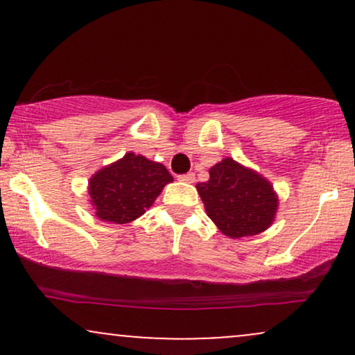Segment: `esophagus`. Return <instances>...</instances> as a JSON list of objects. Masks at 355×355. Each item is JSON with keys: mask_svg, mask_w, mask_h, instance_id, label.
Wrapping results in <instances>:
<instances>
[{"mask_svg": "<svg viewBox=\"0 0 355 355\" xmlns=\"http://www.w3.org/2000/svg\"><path fill=\"white\" fill-rule=\"evenodd\" d=\"M178 180L187 182V183H193L195 182V173L193 172H189V173L178 175Z\"/></svg>", "mask_w": 355, "mask_h": 355, "instance_id": "1", "label": "esophagus"}]
</instances>
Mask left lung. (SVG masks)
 Returning <instances> with one entry per match:
<instances>
[{
    "label": "left lung",
    "mask_w": 355,
    "mask_h": 355,
    "mask_svg": "<svg viewBox=\"0 0 355 355\" xmlns=\"http://www.w3.org/2000/svg\"><path fill=\"white\" fill-rule=\"evenodd\" d=\"M209 173V182L198 183L197 190L220 232L240 239L270 227L279 202L266 178L232 158H223Z\"/></svg>",
    "instance_id": "obj_1"
}]
</instances>
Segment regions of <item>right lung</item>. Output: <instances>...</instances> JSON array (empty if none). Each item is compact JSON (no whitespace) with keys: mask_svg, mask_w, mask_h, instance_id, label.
<instances>
[{"mask_svg":"<svg viewBox=\"0 0 355 355\" xmlns=\"http://www.w3.org/2000/svg\"><path fill=\"white\" fill-rule=\"evenodd\" d=\"M172 175L162 164L141 155L126 153L89 180V198L96 217L112 223H128L145 214Z\"/></svg>","mask_w":355,"mask_h":355,"instance_id":"right-lung-1","label":"right lung"}]
</instances>
